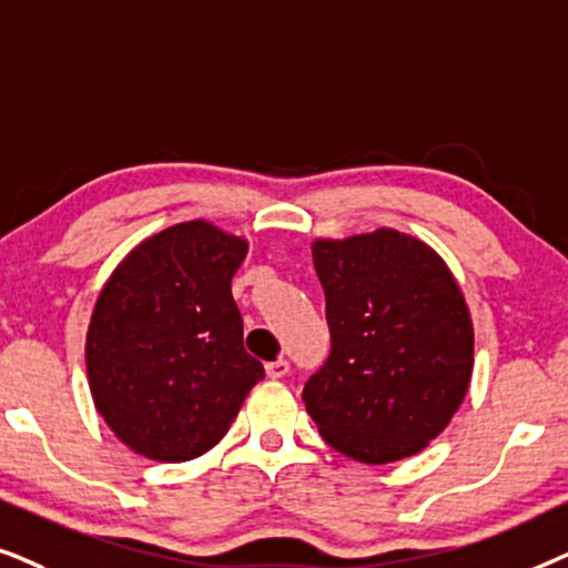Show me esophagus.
<instances>
[{"label": "esophagus", "instance_id": "obj_1", "mask_svg": "<svg viewBox=\"0 0 568 568\" xmlns=\"http://www.w3.org/2000/svg\"><path fill=\"white\" fill-rule=\"evenodd\" d=\"M267 376L270 379H283V376H288V372H291V363L285 361V358H277V361H272V363H267Z\"/></svg>", "mask_w": 568, "mask_h": 568}]
</instances>
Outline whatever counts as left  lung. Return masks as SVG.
Wrapping results in <instances>:
<instances>
[{
	"mask_svg": "<svg viewBox=\"0 0 568 568\" xmlns=\"http://www.w3.org/2000/svg\"><path fill=\"white\" fill-rule=\"evenodd\" d=\"M329 358L304 387L324 442L366 465L418 455L473 376V320L447 262L407 233L316 239Z\"/></svg>",
	"mask_w": 568,
	"mask_h": 568,
	"instance_id": "left-lung-1",
	"label": "left lung"
}]
</instances>
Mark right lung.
<instances>
[{
  "label": "right lung",
  "instance_id": "obj_1",
  "mask_svg": "<svg viewBox=\"0 0 568 568\" xmlns=\"http://www.w3.org/2000/svg\"><path fill=\"white\" fill-rule=\"evenodd\" d=\"M246 252V239L189 221L142 241L105 280L85 339L90 395L138 455H205L264 379L231 293Z\"/></svg>",
  "mask_w": 568,
  "mask_h": 568
}]
</instances>
